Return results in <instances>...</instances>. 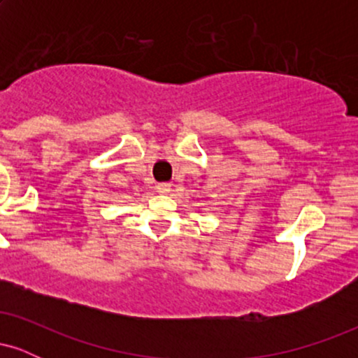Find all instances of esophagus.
<instances>
[{
  "label": "esophagus",
  "instance_id": "esophagus-1",
  "mask_svg": "<svg viewBox=\"0 0 358 358\" xmlns=\"http://www.w3.org/2000/svg\"><path fill=\"white\" fill-rule=\"evenodd\" d=\"M156 190H158L159 193H163V195H165V193H168V192L171 190V183H168V182L158 183V185H156Z\"/></svg>",
  "mask_w": 358,
  "mask_h": 358
}]
</instances>
